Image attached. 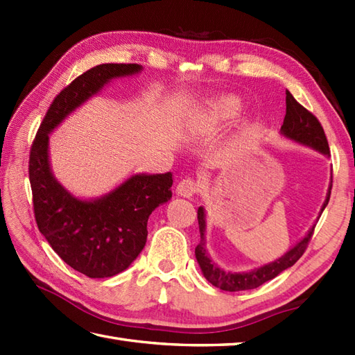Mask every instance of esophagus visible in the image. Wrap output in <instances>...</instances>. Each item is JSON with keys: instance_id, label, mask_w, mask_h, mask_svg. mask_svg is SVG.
<instances>
[{"instance_id": "1", "label": "esophagus", "mask_w": 355, "mask_h": 355, "mask_svg": "<svg viewBox=\"0 0 355 355\" xmlns=\"http://www.w3.org/2000/svg\"><path fill=\"white\" fill-rule=\"evenodd\" d=\"M198 191H200V184L192 178H184L177 186V195L184 198H192L195 193H198Z\"/></svg>"}]
</instances>
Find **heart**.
Returning a JSON list of instances; mask_svg holds the SVG:
<instances>
[{"label": "heart", "instance_id": "1", "mask_svg": "<svg viewBox=\"0 0 355 355\" xmlns=\"http://www.w3.org/2000/svg\"><path fill=\"white\" fill-rule=\"evenodd\" d=\"M241 110V102L239 99L233 96L223 97V99L216 101L214 103V111L215 114L220 119H229V117H235Z\"/></svg>", "mask_w": 355, "mask_h": 355}]
</instances>
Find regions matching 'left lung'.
I'll use <instances>...</instances> for the list:
<instances>
[{"label": "left lung", "mask_w": 355, "mask_h": 355, "mask_svg": "<svg viewBox=\"0 0 355 355\" xmlns=\"http://www.w3.org/2000/svg\"><path fill=\"white\" fill-rule=\"evenodd\" d=\"M285 101L286 114L284 119V125L281 126V134L285 139L318 150L322 155L329 157L328 140L325 132H323L322 125L319 123V120L294 99L290 92H286ZM331 186H333V173H331V183L327 192V198L322 205L320 214L323 212V209L328 206ZM198 225L201 241L200 244L195 247V258L198 261V266L202 271V275H205L207 281L215 285L216 288H221L224 291H244L258 288L262 284H266L271 281V279H275L277 275H281L284 270L293 267L294 263L299 261L300 256L304 254L305 248L313 236L315 224L305 233V236L302 239L297 241V243L294 244L288 252H285L281 258L248 271H225L210 258L206 241V209L202 206L198 207Z\"/></svg>", "instance_id": "8db88e82"}]
</instances>
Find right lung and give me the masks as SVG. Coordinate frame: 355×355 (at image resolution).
Instances as JSON below:
<instances>
[{"instance_id":"add662e5","label":"right lung","mask_w":355,"mask_h":355,"mask_svg":"<svg viewBox=\"0 0 355 355\" xmlns=\"http://www.w3.org/2000/svg\"><path fill=\"white\" fill-rule=\"evenodd\" d=\"M139 64H102L59 93L30 149L28 177L37 229L59 258L88 277L122 273L146 244L148 218L172 198V173H134L97 198H79L51 171L50 134L114 79L139 74Z\"/></svg>"}]
</instances>
